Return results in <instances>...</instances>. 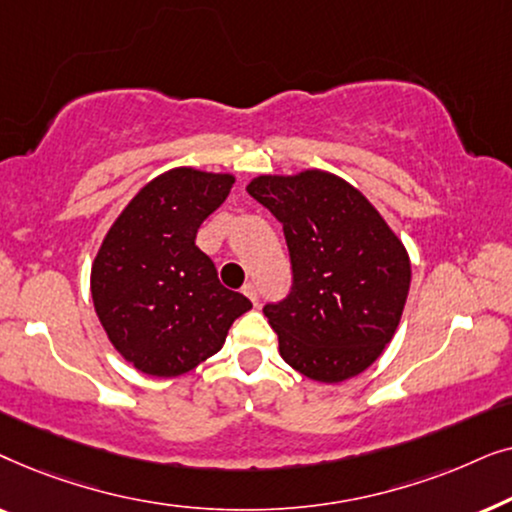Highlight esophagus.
<instances>
[{
  "label": "esophagus",
  "mask_w": 512,
  "mask_h": 512,
  "mask_svg": "<svg viewBox=\"0 0 512 512\" xmlns=\"http://www.w3.org/2000/svg\"><path fill=\"white\" fill-rule=\"evenodd\" d=\"M242 293L251 300V303L258 305V289H256V284H254V282H247V284H244V286H242Z\"/></svg>",
  "instance_id": "1"
}]
</instances>
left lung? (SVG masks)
<instances>
[{
	"label": "left lung",
	"mask_w": 512,
	"mask_h": 512,
	"mask_svg": "<svg viewBox=\"0 0 512 512\" xmlns=\"http://www.w3.org/2000/svg\"><path fill=\"white\" fill-rule=\"evenodd\" d=\"M251 198L282 223L293 291L265 305L279 354L300 375L338 384L380 359L401 324L410 256L366 195L338 174H258Z\"/></svg>",
	"instance_id": "left-lung-1"
}]
</instances>
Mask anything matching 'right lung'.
Masks as SVG:
<instances>
[{"label": "right lung", "mask_w": 512, "mask_h": 512, "mask_svg": "<svg viewBox=\"0 0 512 512\" xmlns=\"http://www.w3.org/2000/svg\"><path fill=\"white\" fill-rule=\"evenodd\" d=\"M233 184L228 172L172 167L139 188L97 249L90 268L97 319L116 352L144 375L193 370L251 310L195 247L200 223Z\"/></svg>", "instance_id": "right-lung-1"}]
</instances>
